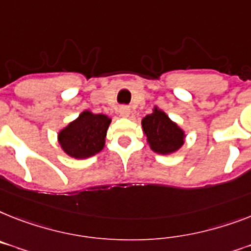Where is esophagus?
I'll list each match as a JSON object with an SVG mask.
<instances>
[{
  "instance_id": "esophagus-1",
  "label": "esophagus",
  "mask_w": 251,
  "mask_h": 251,
  "mask_svg": "<svg viewBox=\"0 0 251 251\" xmlns=\"http://www.w3.org/2000/svg\"><path fill=\"white\" fill-rule=\"evenodd\" d=\"M119 114H121L122 117H128L130 114V109L128 106H122L119 109Z\"/></svg>"
}]
</instances>
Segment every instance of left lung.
<instances>
[{
    "label": "left lung",
    "mask_w": 251,
    "mask_h": 251,
    "mask_svg": "<svg viewBox=\"0 0 251 251\" xmlns=\"http://www.w3.org/2000/svg\"><path fill=\"white\" fill-rule=\"evenodd\" d=\"M142 128L150 148L158 154H171L183 145V130L156 107L142 119Z\"/></svg>",
    "instance_id": "obj_1"
}]
</instances>
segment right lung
Here are the masks:
<instances>
[{
    "mask_svg": "<svg viewBox=\"0 0 251 251\" xmlns=\"http://www.w3.org/2000/svg\"><path fill=\"white\" fill-rule=\"evenodd\" d=\"M110 122L111 119L106 115L83 111L60 132V145L73 158H90L102 150Z\"/></svg>",
    "mask_w": 251,
    "mask_h": 251,
    "instance_id": "1",
    "label": "right lung"
}]
</instances>
